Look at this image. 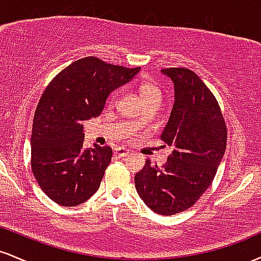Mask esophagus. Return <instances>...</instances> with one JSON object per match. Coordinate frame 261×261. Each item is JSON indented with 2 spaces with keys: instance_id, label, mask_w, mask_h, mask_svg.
Returning <instances> with one entry per match:
<instances>
[{
  "instance_id": "34e87169",
  "label": "esophagus",
  "mask_w": 261,
  "mask_h": 261,
  "mask_svg": "<svg viewBox=\"0 0 261 261\" xmlns=\"http://www.w3.org/2000/svg\"><path fill=\"white\" fill-rule=\"evenodd\" d=\"M128 153H130V151H128L127 148H124V147L116 148V151H115V154L118 155V157H126Z\"/></svg>"
}]
</instances>
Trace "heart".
Returning <instances> with one entry per match:
<instances>
[{
    "label": "heart",
    "mask_w": 261,
    "mask_h": 261,
    "mask_svg": "<svg viewBox=\"0 0 261 261\" xmlns=\"http://www.w3.org/2000/svg\"><path fill=\"white\" fill-rule=\"evenodd\" d=\"M139 92H140V95L142 97V99L146 104L151 103V101H154V100H161V98H162V93H161L160 87L155 85V83L152 82V81H147V80L140 81ZM141 121H142V118H141V116L136 119L137 126L141 124Z\"/></svg>",
    "instance_id": "b5f03b06"
}]
</instances>
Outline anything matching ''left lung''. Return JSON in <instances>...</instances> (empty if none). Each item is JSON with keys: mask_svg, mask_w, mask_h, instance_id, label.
Here are the masks:
<instances>
[{"mask_svg": "<svg viewBox=\"0 0 261 261\" xmlns=\"http://www.w3.org/2000/svg\"><path fill=\"white\" fill-rule=\"evenodd\" d=\"M162 73L173 81L175 94L161 140L174 149L162 168L146 161L135 185L152 211L170 216L191 207L214 180L226 151L227 127L217 99L195 72L170 67Z\"/></svg>", "mask_w": 261, "mask_h": 261, "instance_id": "1", "label": "left lung"}]
</instances>
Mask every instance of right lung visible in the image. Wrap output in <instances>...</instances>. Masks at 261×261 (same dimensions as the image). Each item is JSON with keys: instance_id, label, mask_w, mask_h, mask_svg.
I'll use <instances>...</instances> for the list:
<instances>
[{"instance_id": "obj_1", "label": "right lung", "mask_w": 261, "mask_h": 261, "mask_svg": "<svg viewBox=\"0 0 261 261\" xmlns=\"http://www.w3.org/2000/svg\"><path fill=\"white\" fill-rule=\"evenodd\" d=\"M140 70L88 56L64 68L45 88L33 120L31 163L53 201L77 206L99 189L113 151L98 145L83 148V121L99 115L108 95Z\"/></svg>"}]
</instances>
